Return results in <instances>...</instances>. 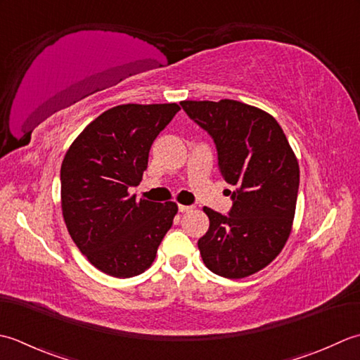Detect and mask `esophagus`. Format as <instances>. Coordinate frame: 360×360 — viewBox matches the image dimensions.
I'll list each match as a JSON object with an SVG mask.
<instances>
[{
  "instance_id": "34e87169",
  "label": "esophagus",
  "mask_w": 360,
  "mask_h": 360,
  "mask_svg": "<svg viewBox=\"0 0 360 360\" xmlns=\"http://www.w3.org/2000/svg\"><path fill=\"white\" fill-rule=\"evenodd\" d=\"M191 210H193V207H188V205H179L180 212H186V211H191Z\"/></svg>"
}]
</instances>
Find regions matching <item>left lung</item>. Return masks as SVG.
I'll return each instance as SVG.
<instances>
[{
    "label": "left lung",
    "mask_w": 360,
    "mask_h": 360,
    "mask_svg": "<svg viewBox=\"0 0 360 360\" xmlns=\"http://www.w3.org/2000/svg\"><path fill=\"white\" fill-rule=\"evenodd\" d=\"M212 136L219 169L233 191L229 216L205 207L210 229L197 245L212 274L239 280L267 267L288 242L300 185L298 160L280 124L233 99L181 101Z\"/></svg>",
    "instance_id": "obj_1"
}]
</instances>
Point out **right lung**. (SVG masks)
Wrapping results in <instances>:
<instances>
[{"label": "right lung", "mask_w": 360, "mask_h": 360, "mask_svg": "<svg viewBox=\"0 0 360 360\" xmlns=\"http://www.w3.org/2000/svg\"><path fill=\"white\" fill-rule=\"evenodd\" d=\"M177 104H122L99 115L65 153L62 214L75 244L94 267L115 278L148 270L179 207L130 195L148 169L153 139Z\"/></svg>", "instance_id": "right-lung-1"}]
</instances>
